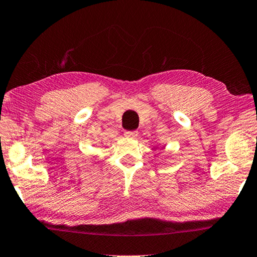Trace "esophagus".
Returning a JSON list of instances; mask_svg holds the SVG:
<instances>
[{"instance_id": "esophagus-1", "label": "esophagus", "mask_w": 257, "mask_h": 257, "mask_svg": "<svg viewBox=\"0 0 257 257\" xmlns=\"http://www.w3.org/2000/svg\"><path fill=\"white\" fill-rule=\"evenodd\" d=\"M124 136L128 137V139H135V137L137 136V133L136 132H125Z\"/></svg>"}]
</instances>
